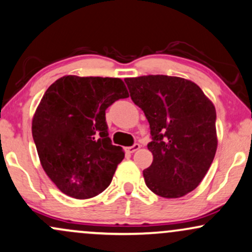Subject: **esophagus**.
I'll return each instance as SVG.
<instances>
[{
    "label": "esophagus",
    "mask_w": 252,
    "mask_h": 252,
    "mask_svg": "<svg viewBox=\"0 0 252 252\" xmlns=\"http://www.w3.org/2000/svg\"><path fill=\"white\" fill-rule=\"evenodd\" d=\"M140 148V145L139 144H134L133 146H131V147H127L126 151L128 152V153H134V152H136Z\"/></svg>",
    "instance_id": "1"
}]
</instances>
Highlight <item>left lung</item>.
I'll return each mask as SVG.
<instances>
[{
	"label": "left lung",
	"mask_w": 252,
	"mask_h": 252,
	"mask_svg": "<svg viewBox=\"0 0 252 252\" xmlns=\"http://www.w3.org/2000/svg\"><path fill=\"white\" fill-rule=\"evenodd\" d=\"M125 82L151 127L153 162L144 170L146 185L161 197L185 196L215 158V106L200 86L181 77L150 74Z\"/></svg>",
	"instance_id": "8db88e82"
}]
</instances>
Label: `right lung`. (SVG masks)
Segmentation results:
<instances>
[{
	"mask_svg": "<svg viewBox=\"0 0 252 252\" xmlns=\"http://www.w3.org/2000/svg\"><path fill=\"white\" fill-rule=\"evenodd\" d=\"M120 78L64 76L49 86L32 118L40 164L62 192L97 196L112 181L125 153L112 145L105 111L128 97Z\"/></svg>",
	"mask_w": 252,
	"mask_h": 252,
	"instance_id": "obj_1",
	"label": "right lung"
}]
</instances>
